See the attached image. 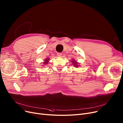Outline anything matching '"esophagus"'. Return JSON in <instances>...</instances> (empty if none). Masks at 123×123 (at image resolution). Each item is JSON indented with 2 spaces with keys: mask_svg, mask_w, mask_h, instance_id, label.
Here are the masks:
<instances>
[{
  "mask_svg": "<svg viewBox=\"0 0 123 123\" xmlns=\"http://www.w3.org/2000/svg\"><path fill=\"white\" fill-rule=\"evenodd\" d=\"M62 55V54L61 53H57V56L59 57H61Z\"/></svg>",
  "mask_w": 123,
  "mask_h": 123,
  "instance_id": "obj_1",
  "label": "esophagus"
}]
</instances>
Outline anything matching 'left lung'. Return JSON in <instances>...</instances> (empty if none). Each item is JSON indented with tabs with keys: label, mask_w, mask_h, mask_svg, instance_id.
I'll use <instances>...</instances> for the list:
<instances>
[{
	"label": "left lung",
	"mask_w": 123,
	"mask_h": 123,
	"mask_svg": "<svg viewBox=\"0 0 123 123\" xmlns=\"http://www.w3.org/2000/svg\"><path fill=\"white\" fill-rule=\"evenodd\" d=\"M72 64H73V65L74 66V67H76V68H77V67H79V66H80L79 65H78V62H77V61H76L75 60H72Z\"/></svg>",
	"instance_id": "8db88e82"
}]
</instances>
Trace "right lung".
Returning <instances> with one entry per match:
<instances>
[{"label": "right lung", "mask_w": 123, "mask_h": 123, "mask_svg": "<svg viewBox=\"0 0 123 123\" xmlns=\"http://www.w3.org/2000/svg\"><path fill=\"white\" fill-rule=\"evenodd\" d=\"M49 58H46L45 59V60H44V62H43V65L42 66H44L45 65H47V64L49 63Z\"/></svg>", "instance_id": "add662e5"}]
</instances>
